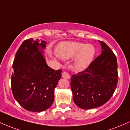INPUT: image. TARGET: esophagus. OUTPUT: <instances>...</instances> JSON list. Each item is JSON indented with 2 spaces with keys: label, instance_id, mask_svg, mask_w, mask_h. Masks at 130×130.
<instances>
[{
  "label": "esophagus",
  "instance_id": "1",
  "mask_svg": "<svg viewBox=\"0 0 130 130\" xmlns=\"http://www.w3.org/2000/svg\"><path fill=\"white\" fill-rule=\"evenodd\" d=\"M62 77L64 78H66V79H69L71 76H70L68 72H66V71H64L62 73Z\"/></svg>",
  "mask_w": 130,
  "mask_h": 130
}]
</instances>
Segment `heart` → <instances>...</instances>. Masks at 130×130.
<instances>
[{
	"mask_svg": "<svg viewBox=\"0 0 130 130\" xmlns=\"http://www.w3.org/2000/svg\"><path fill=\"white\" fill-rule=\"evenodd\" d=\"M56 53L61 59H69L75 57L74 68L78 71L85 69L90 64L96 53V49L91 44L78 42H62L56 46Z\"/></svg>",
	"mask_w": 130,
	"mask_h": 130,
	"instance_id": "obj_1",
	"label": "heart"
}]
</instances>
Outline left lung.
<instances>
[{
  "label": "left lung",
  "instance_id": "left-lung-1",
  "mask_svg": "<svg viewBox=\"0 0 130 130\" xmlns=\"http://www.w3.org/2000/svg\"><path fill=\"white\" fill-rule=\"evenodd\" d=\"M101 55L85 71L71 77L73 100L80 108L91 109L110 100L118 82L117 61L112 50L104 42Z\"/></svg>",
  "mask_w": 130,
  "mask_h": 130
}]
</instances>
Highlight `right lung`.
Instances as JSON below:
<instances>
[{"label": "right lung", "instance_id": "1", "mask_svg": "<svg viewBox=\"0 0 130 130\" xmlns=\"http://www.w3.org/2000/svg\"><path fill=\"white\" fill-rule=\"evenodd\" d=\"M46 42L33 39L24 40L16 53L11 77V90L17 101L26 110L42 112L54 101V90L61 78L46 64L43 50Z\"/></svg>", "mask_w": 130, "mask_h": 130}]
</instances>
